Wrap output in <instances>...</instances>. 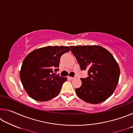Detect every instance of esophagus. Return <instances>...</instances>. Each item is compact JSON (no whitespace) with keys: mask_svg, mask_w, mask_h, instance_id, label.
<instances>
[{"mask_svg":"<svg viewBox=\"0 0 133 133\" xmlns=\"http://www.w3.org/2000/svg\"><path fill=\"white\" fill-rule=\"evenodd\" d=\"M68 78H70V79L72 80V79H74V78H75V77H70V76H69Z\"/></svg>","mask_w":133,"mask_h":133,"instance_id":"1","label":"esophagus"}]
</instances>
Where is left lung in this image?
Listing matches in <instances>:
<instances>
[{
  "instance_id": "obj_1",
  "label": "left lung",
  "mask_w": 133,
  "mask_h": 133,
  "mask_svg": "<svg viewBox=\"0 0 133 133\" xmlns=\"http://www.w3.org/2000/svg\"><path fill=\"white\" fill-rule=\"evenodd\" d=\"M82 70L88 77L81 78V87L76 89L78 97L91 104H98L109 98L115 90L120 77V68L115 58L99 46H70Z\"/></svg>"
}]
</instances>
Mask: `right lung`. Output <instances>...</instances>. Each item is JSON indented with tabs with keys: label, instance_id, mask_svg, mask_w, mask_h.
Instances as JSON below:
<instances>
[{
	"label": "right lung",
	"instance_id": "add662e5",
	"mask_svg": "<svg viewBox=\"0 0 133 133\" xmlns=\"http://www.w3.org/2000/svg\"><path fill=\"white\" fill-rule=\"evenodd\" d=\"M70 49L68 46H48L33 50L24 58L20 77L28 95L44 102L59 94L66 77L56 75L61 56Z\"/></svg>",
	"mask_w": 133,
	"mask_h": 133
}]
</instances>
